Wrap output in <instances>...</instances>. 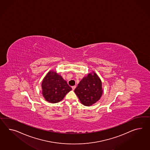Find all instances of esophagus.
I'll use <instances>...</instances> for the list:
<instances>
[{
    "label": "esophagus",
    "mask_w": 150,
    "mask_h": 150,
    "mask_svg": "<svg viewBox=\"0 0 150 150\" xmlns=\"http://www.w3.org/2000/svg\"><path fill=\"white\" fill-rule=\"evenodd\" d=\"M76 88V86H72V89H73V90H74Z\"/></svg>",
    "instance_id": "esophagus-1"
}]
</instances>
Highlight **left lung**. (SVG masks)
Returning <instances> with one entry per match:
<instances>
[{
  "instance_id": "left-lung-1",
  "label": "left lung",
  "mask_w": 150,
  "mask_h": 150,
  "mask_svg": "<svg viewBox=\"0 0 150 150\" xmlns=\"http://www.w3.org/2000/svg\"><path fill=\"white\" fill-rule=\"evenodd\" d=\"M74 91L82 104L91 106L99 100L102 95L101 81L94 72L88 74L81 81Z\"/></svg>"
}]
</instances>
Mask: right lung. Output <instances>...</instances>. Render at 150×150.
<instances>
[{
    "mask_svg": "<svg viewBox=\"0 0 150 150\" xmlns=\"http://www.w3.org/2000/svg\"><path fill=\"white\" fill-rule=\"evenodd\" d=\"M42 94L46 101L55 103L61 101L72 90L62 77L50 70L44 77L42 83Z\"/></svg>",
    "mask_w": 150,
    "mask_h": 150,
    "instance_id": "obj_1",
    "label": "right lung"
}]
</instances>
